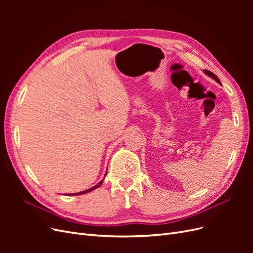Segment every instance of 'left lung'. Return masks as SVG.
I'll return each instance as SVG.
<instances>
[{
    "instance_id": "1",
    "label": "left lung",
    "mask_w": 253,
    "mask_h": 253,
    "mask_svg": "<svg viewBox=\"0 0 253 253\" xmlns=\"http://www.w3.org/2000/svg\"><path fill=\"white\" fill-rule=\"evenodd\" d=\"M204 73H205L206 75H208V76H209V77H211L212 79H214V80H215V81H216L217 83H219V84H220V81H219V79H218V78L216 77V76H215V75H214L213 73H211L210 71H207V70H206V71H204Z\"/></svg>"
}]
</instances>
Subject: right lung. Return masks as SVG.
<instances>
[{
  "label": "right lung",
  "instance_id": "right-lung-1",
  "mask_svg": "<svg viewBox=\"0 0 253 253\" xmlns=\"http://www.w3.org/2000/svg\"><path fill=\"white\" fill-rule=\"evenodd\" d=\"M106 175V174H105ZM102 182H103V179L98 183V185H96V186H94L93 188H90V189H87V190H85V191H82V192H78V193H73V194H70V195H78V194H83V193H87V192H90V191H93V190H95V189H97L98 187H100L101 185H102Z\"/></svg>",
  "mask_w": 253,
  "mask_h": 253
}]
</instances>
